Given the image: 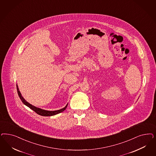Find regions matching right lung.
I'll list each match as a JSON object with an SVG mask.
<instances>
[{
	"label": "right lung",
	"mask_w": 156,
	"mask_h": 156,
	"mask_svg": "<svg viewBox=\"0 0 156 156\" xmlns=\"http://www.w3.org/2000/svg\"><path fill=\"white\" fill-rule=\"evenodd\" d=\"M16 88H17L18 94V95L20 96V100L23 102V103L24 105H25L26 106H27L28 107H29L30 109H31L32 110L35 111L37 114H38L40 115L44 116H49L55 115L56 114H59V113H60L61 112H62V111H64L66 109V108L67 107V106H68V104H67L64 108H62V109H60V110H58L48 111L45 110H42V109H41V108H38V107H35V106L31 105L29 103H28L27 101H25V99L22 96V95H21V94H20V91L19 90V88H18V87L17 86V84H16Z\"/></svg>",
	"instance_id": "right-lung-1"
}]
</instances>
